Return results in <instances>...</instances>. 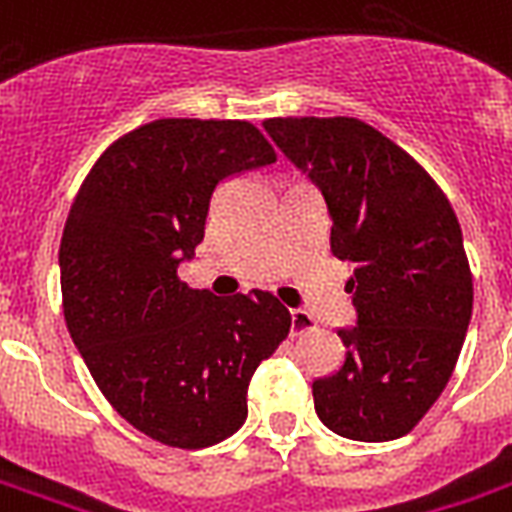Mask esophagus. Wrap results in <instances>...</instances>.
Masks as SVG:
<instances>
[{"instance_id": "1", "label": "esophagus", "mask_w": 512, "mask_h": 512, "mask_svg": "<svg viewBox=\"0 0 512 512\" xmlns=\"http://www.w3.org/2000/svg\"><path fill=\"white\" fill-rule=\"evenodd\" d=\"M308 327H314V319L308 317L306 311H300V308H292V311H290V330H292V335L303 333V330H308Z\"/></svg>"}]
</instances>
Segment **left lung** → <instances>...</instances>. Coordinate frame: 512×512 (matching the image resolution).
Here are the masks:
<instances>
[{"instance_id": "8db88e82", "label": "left lung", "mask_w": 512, "mask_h": 512, "mask_svg": "<svg viewBox=\"0 0 512 512\" xmlns=\"http://www.w3.org/2000/svg\"><path fill=\"white\" fill-rule=\"evenodd\" d=\"M276 147L317 182L330 252L351 265L357 325L343 365L317 378L314 408L335 435H408L454 373L473 317V273L446 193L416 158L357 117H271Z\"/></svg>"}]
</instances>
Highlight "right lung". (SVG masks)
<instances>
[{"mask_svg":"<svg viewBox=\"0 0 512 512\" xmlns=\"http://www.w3.org/2000/svg\"><path fill=\"white\" fill-rule=\"evenodd\" d=\"M273 161L247 120L163 117L109 144L74 195L58 252L66 327L109 405L163 446L230 438L257 365L290 333L271 292L217 298L179 279L217 185Z\"/></svg>","mask_w":512,"mask_h":512,"instance_id":"add662e5","label":"right lung"}]
</instances>
